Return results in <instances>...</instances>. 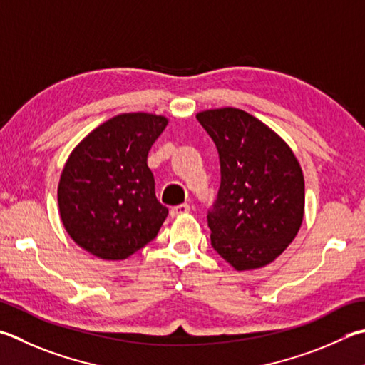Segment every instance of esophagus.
Instances as JSON below:
<instances>
[{
  "instance_id": "esophagus-1",
  "label": "esophagus",
  "mask_w": 365,
  "mask_h": 365,
  "mask_svg": "<svg viewBox=\"0 0 365 365\" xmlns=\"http://www.w3.org/2000/svg\"><path fill=\"white\" fill-rule=\"evenodd\" d=\"M190 212V205L188 204H180V205H175V207L170 209V217H180L185 215Z\"/></svg>"
}]
</instances>
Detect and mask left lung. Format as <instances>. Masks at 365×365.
<instances>
[{
  "instance_id": "left-lung-1",
  "label": "left lung",
  "mask_w": 365,
  "mask_h": 365,
  "mask_svg": "<svg viewBox=\"0 0 365 365\" xmlns=\"http://www.w3.org/2000/svg\"><path fill=\"white\" fill-rule=\"evenodd\" d=\"M196 119L220 158V190L207 215L212 247L236 271L267 267L302 227V165L282 137L247 111L204 110Z\"/></svg>"
}]
</instances>
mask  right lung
I'll use <instances>...</instances> for the list:
<instances>
[{"instance_id":"add662e5","label":"right lung","mask_w":365,"mask_h":365,"mask_svg":"<svg viewBox=\"0 0 365 365\" xmlns=\"http://www.w3.org/2000/svg\"><path fill=\"white\" fill-rule=\"evenodd\" d=\"M169 119L123 113L89 132L65 163L58 214L79 247L102 260H125L155 240L169 210L156 200L148 151Z\"/></svg>"}]
</instances>
